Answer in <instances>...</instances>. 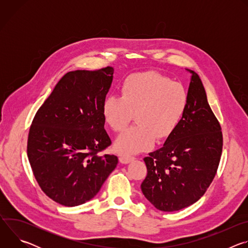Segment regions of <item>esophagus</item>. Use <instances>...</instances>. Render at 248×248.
<instances>
[{"mask_svg":"<svg viewBox=\"0 0 248 248\" xmlns=\"http://www.w3.org/2000/svg\"><path fill=\"white\" fill-rule=\"evenodd\" d=\"M120 162L121 163H123V164H128V163H130L131 161H133L134 160V157H132V156H127V155H122V156H120Z\"/></svg>","mask_w":248,"mask_h":248,"instance_id":"1","label":"esophagus"}]
</instances>
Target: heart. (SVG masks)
Listing matches in <instances>:
<instances>
[{
    "mask_svg": "<svg viewBox=\"0 0 248 248\" xmlns=\"http://www.w3.org/2000/svg\"><path fill=\"white\" fill-rule=\"evenodd\" d=\"M121 96L106 97L102 116L114 131H122L134 113L136 124L116 140V150L132 155L150 149L155 140L170 137L181 124L188 106L186 87L157 72L136 73L121 84Z\"/></svg>",
    "mask_w": 248,
    "mask_h": 248,
    "instance_id": "1",
    "label": "heart"
}]
</instances>
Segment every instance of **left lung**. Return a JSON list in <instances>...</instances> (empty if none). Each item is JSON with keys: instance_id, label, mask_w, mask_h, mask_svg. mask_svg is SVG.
<instances>
[{"instance_id": "8db88e82", "label": "left lung", "mask_w": 248, "mask_h": 248, "mask_svg": "<svg viewBox=\"0 0 248 248\" xmlns=\"http://www.w3.org/2000/svg\"><path fill=\"white\" fill-rule=\"evenodd\" d=\"M191 76L187 110L163 147L143 160L144 196L158 210L173 212L198 201L213 182L222 155L221 125L212 112L198 75Z\"/></svg>"}]
</instances>
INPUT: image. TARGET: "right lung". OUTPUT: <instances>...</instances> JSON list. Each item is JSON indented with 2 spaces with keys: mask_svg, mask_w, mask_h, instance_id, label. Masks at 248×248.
<instances>
[{
  "mask_svg": "<svg viewBox=\"0 0 248 248\" xmlns=\"http://www.w3.org/2000/svg\"><path fill=\"white\" fill-rule=\"evenodd\" d=\"M113 75L112 66L66 73L32 121L27 156L33 174L61 205L92 199L118 165L117 156L99 155L112 143L102 104Z\"/></svg>",
  "mask_w": 248,
  "mask_h": 248,
  "instance_id": "obj_1",
  "label": "right lung"
}]
</instances>
